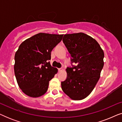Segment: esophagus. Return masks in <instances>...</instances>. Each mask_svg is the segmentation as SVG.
I'll return each instance as SVG.
<instances>
[{
    "instance_id": "1",
    "label": "esophagus",
    "mask_w": 122,
    "mask_h": 122,
    "mask_svg": "<svg viewBox=\"0 0 122 122\" xmlns=\"http://www.w3.org/2000/svg\"><path fill=\"white\" fill-rule=\"evenodd\" d=\"M63 70V68H58V71H59V72H60V71H62Z\"/></svg>"
}]
</instances>
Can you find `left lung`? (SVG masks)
<instances>
[{
    "mask_svg": "<svg viewBox=\"0 0 122 122\" xmlns=\"http://www.w3.org/2000/svg\"><path fill=\"white\" fill-rule=\"evenodd\" d=\"M63 42L72 58L71 67L66 68V79L61 82V89L71 99H83L91 94L99 79L104 52L96 40L83 33L65 34Z\"/></svg>",
    "mask_w": 122,
    "mask_h": 122,
    "instance_id": "1",
    "label": "left lung"
}]
</instances>
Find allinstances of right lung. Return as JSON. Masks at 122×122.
Wrapping results in <instances>:
<instances>
[{
  "instance_id": "right-lung-1",
  "label": "right lung",
  "mask_w": 122,
  "mask_h": 122,
  "mask_svg": "<svg viewBox=\"0 0 122 122\" xmlns=\"http://www.w3.org/2000/svg\"><path fill=\"white\" fill-rule=\"evenodd\" d=\"M63 35L38 33L20 45L15 54L16 81L23 92L39 97L47 91L49 81L57 73L51 66V51L61 42Z\"/></svg>"
}]
</instances>
